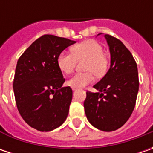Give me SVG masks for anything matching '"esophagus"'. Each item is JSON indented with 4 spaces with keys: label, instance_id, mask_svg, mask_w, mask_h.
I'll list each match as a JSON object with an SVG mask.
<instances>
[{
    "label": "esophagus",
    "instance_id": "obj_1",
    "mask_svg": "<svg viewBox=\"0 0 153 153\" xmlns=\"http://www.w3.org/2000/svg\"><path fill=\"white\" fill-rule=\"evenodd\" d=\"M72 90H73V91H76V88H72Z\"/></svg>",
    "mask_w": 153,
    "mask_h": 153
}]
</instances>
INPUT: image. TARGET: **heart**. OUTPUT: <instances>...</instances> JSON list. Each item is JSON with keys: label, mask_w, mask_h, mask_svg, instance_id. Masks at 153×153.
<instances>
[{"label": "heart", "mask_w": 153, "mask_h": 153, "mask_svg": "<svg viewBox=\"0 0 153 153\" xmlns=\"http://www.w3.org/2000/svg\"><path fill=\"white\" fill-rule=\"evenodd\" d=\"M103 47L94 40H88L71 48V52L63 51L57 58V64L60 71L71 74L76 67L77 60L87 59L84 70L87 72L74 75L68 81V84L74 88H82L94 81V74L100 76L107 68L106 57L103 54Z\"/></svg>", "instance_id": "b5f03b06"}]
</instances>
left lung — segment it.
<instances>
[{
  "label": "left lung",
  "mask_w": 153,
  "mask_h": 153,
  "mask_svg": "<svg viewBox=\"0 0 153 153\" xmlns=\"http://www.w3.org/2000/svg\"><path fill=\"white\" fill-rule=\"evenodd\" d=\"M105 37L111 53L110 69L94 86L97 93H86L84 109L93 126L110 132L121 128L132 114L139 91V76L136 62L124 44L110 35Z\"/></svg>",
  "instance_id": "left-lung-1"
}]
</instances>
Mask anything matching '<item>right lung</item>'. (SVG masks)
<instances>
[{
    "instance_id": "add662e5",
    "label": "right lung",
    "mask_w": 153,
    "mask_h": 153,
    "mask_svg": "<svg viewBox=\"0 0 153 153\" xmlns=\"http://www.w3.org/2000/svg\"><path fill=\"white\" fill-rule=\"evenodd\" d=\"M76 43L70 39L44 35L19 59L13 79L18 110L27 124L42 132L57 128L65 121L72 89L65 82L57 58Z\"/></svg>"
}]
</instances>
